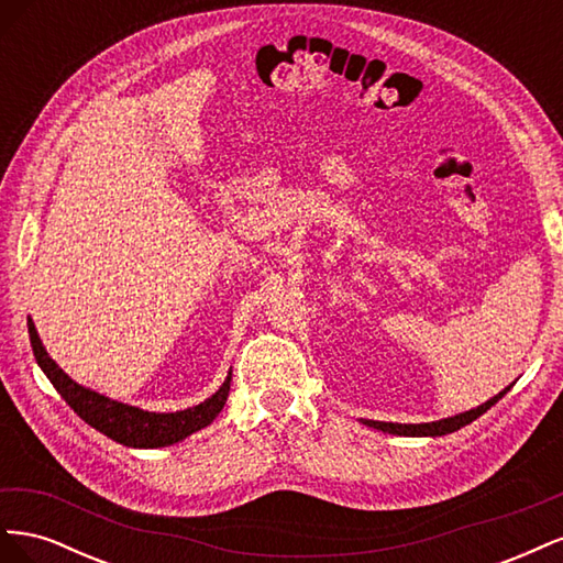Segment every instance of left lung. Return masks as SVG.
<instances>
[{"label":"left lung","mask_w":563,"mask_h":563,"mask_svg":"<svg viewBox=\"0 0 563 563\" xmlns=\"http://www.w3.org/2000/svg\"><path fill=\"white\" fill-rule=\"evenodd\" d=\"M509 389V387H507ZM507 389H503L500 395H496L493 399H488L486 404L472 408V411H465L460 416H453V418H444V420H437V422H420V424H401V422H378V420H364V424H368V428L373 430H383V432H389V434H404V437H441V434H451L460 428H465V424H470L472 420L479 418L482 413H486L488 408L496 404L498 399H503V395Z\"/></svg>","instance_id":"1"}]
</instances>
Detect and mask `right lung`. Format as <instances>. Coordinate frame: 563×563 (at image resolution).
Returning <instances> with one entry per match:
<instances>
[{
    "instance_id": "right-lung-1",
    "label": "right lung",
    "mask_w": 563,
    "mask_h": 563,
    "mask_svg": "<svg viewBox=\"0 0 563 563\" xmlns=\"http://www.w3.org/2000/svg\"><path fill=\"white\" fill-rule=\"evenodd\" d=\"M27 333H30V345H32V352H35L40 368L46 373V378L58 389V395L67 401V406L75 408V413L84 422H89L91 428L103 432L106 437L117 441V444H124L131 449H159V446H172L176 441H183L185 437H190L192 432L211 424L216 416L223 411L230 395L232 373L225 378L223 387H220L207 401H201L199 406L185 408V411H176V413H150V411H143V408L108 399L89 387L77 385L46 354L32 319H27Z\"/></svg>"
}]
</instances>
